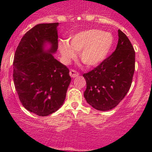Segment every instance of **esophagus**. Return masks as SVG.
<instances>
[{
	"label": "esophagus",
	"instance_id": "1",
	"mask_svg": "<svg viewBox=\"0 0 152 152\" xmlns=\"http://www.w3.org/2000/svg\"><path fill=\"white\" fill-rule=\"evenodd\" d=\"M69 74H70L71 77H72V78L77 77L78 75H79V74H78V72H77V71H76L74 70V69H71V70L70 71V72H69Z\"/></svg>",
	"mask_w": 152,
	"mask_h": 152
}]
</instances>
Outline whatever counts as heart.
<instances>
[{
    "label": "heart",
    "mask_w": 152,
    "mask_h": 152,
    "mask_svg": "<svg viewBox=\"0 0 152 152\" xmlns=\"http://www.w3.org/2000/svg\"><path fill=\"white\" fill-rule=\"evenodd\" d=\"M114 43V37L110 32L90 29L78 33L66 41L58 43L63 61L69 63L80 52V59L88 67L98 66L109 56Z\"/></svg>",
    "instance_id": "1"
}]
</instances>
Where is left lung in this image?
I'll use <instances>...</instances> for the list:
<instances>
[{
	"instance_id": "left-lung-1",
	"label": "left lung",
	"mask_w": 152,
	"mask_h": 152,
	"mask_svg": "<svg viewBox=\"0 0 152 152\" xmlns=\"http://www.w3.org/2000/svg\"><path fill=\"white\" fill-rule=\"evenodd\" d=\"M116 50L93 70L83 74L86 81L84 97L94 109L109 111L125 97L135 71V51L127 36L118 30Z\"/></svg>"
}]
</instances>
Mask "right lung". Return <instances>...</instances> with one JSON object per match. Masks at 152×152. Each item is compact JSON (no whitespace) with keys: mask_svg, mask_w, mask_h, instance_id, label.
Returning <instances> with one entry per match:
<instances>
[{"mask_svg":"<svg viewBox=\"0 0 152 152\" xmlns=\"http://www.w3.org/2000/svg\"><path fill=\"white\" fill-rule=\"evenodd\" d=\"M58 23L35 26L23 36L13 59V81L22 105L40 116L56 111L66 99L69 69L52 53L58 48ZM46 42L52 44L46 52Z\"/></svg>","mask_w":152,"mask_h":152,"instance_id":"add662e5","label":"right lung"}]
</instances>
